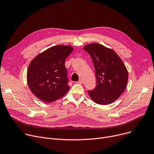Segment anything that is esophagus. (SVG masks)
<instances>
[{
    "label": "esophagus",
    "mask_w": 154,
    "mask_h": 154,
    "mask_svg": "<svg viewBox=\"0 0 154 154\" xmlns=\"http://www.w3.org/2000/svg\"><path fill=\"white\" fill-rule=\"evenodd\" d=\"M77 83L78 84H82L83 83V80H82V79H80L78 82H77Z\"/></svg>",
    "instance_id": "1"
}]
</instances>
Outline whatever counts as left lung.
I'll return each mask as SVG.
<instances>
[{
    "label": "left lung",
    "mask_w": 154,
    "mask_h": 154,
    "mask_svg": "<svg viewBox=\"0 0 154 154\" xmlns=\"http://www.w3.org/2000/svg\"><path fill=\"white\" fill-rule=\"evenodd\" d=\"M84 49L91 56L94 65L97 85L88 91L95 103L106 105L113 103L125 91L128 72L114 50L98 43L85 45Z\"/></svg>",
    "instance_id": "8db88e82"
}]
</instances>
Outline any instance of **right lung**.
Wrapping results in <instances>:
<instances>
[{
  "label": "right lung",
  "instance_id": "right-lung-1",
  "mask_svg": "<svg viewBox=\"0 0 154 154\" xmlns=\"http://www.w3.org/2000/svg\"><path fill=\"white\" fill-rule=\"evenodd\" d=\"M73 50L68 45L54 46L31 61L27 71V83L38 99L51 103L67 93L70 87L65 61Z\"/></svg>",
  "mask_w": 154,
  "mask_h": 154
}]
</instances>
